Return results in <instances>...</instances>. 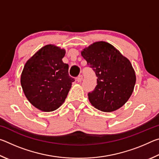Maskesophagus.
Returning <instances> with one entry per match:
<instances>
[{
  "instance_id": "obj_1",
  "label": "esophagus",
  "mask_w": 159,
  "mask_h": 159,
  "mask_svg": "<svg viewBox=\"0 0 159 159\" xmlns=\"http://www.w3.org/2000/svg\"><path fill=\"white\" fill-rule=\"evenodd\" d=\"M76 80H77L78 82H81V80H83L82 75H79V76L76 78Z\"/></svg>"
}]
</instances>
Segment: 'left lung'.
<instances>
[{"mask_svg":"<svg viewBox=\"0 0 159 159\" xmlns=\"http://www.w3.org/2000/svg\"><path fill=\"white\" fill-rule=\"evenodd\" d=\"M81 55L98 77V85L88 94L92 105L104 112L114 111L124 105L136 82L130 61L104 41L94 43L83 49Z\"/></svg>","mask_w":159,"mask_h":159,"instance_id":"obj_1","label":"left lung"}]
</instances>
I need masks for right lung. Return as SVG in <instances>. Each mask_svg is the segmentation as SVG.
Wrapping results in <instances>:
<instances>
[{"label": "right lung", "mask_w": 159, "mask_h": 159, "mask_svg": "<svg viewBox=\"0 0 159 159\" xmlns=\"http://www.w3.org/2000/svg\"><path fill=\"white\" fill-rule=\"evenodd\" d=\"M65 50L54 45L41 48L26 61L21 75V85L32 105L43 111H52L64 103L74 78L62 58Z\"/></svg>", "instance_id": "1"}]
</instances>
